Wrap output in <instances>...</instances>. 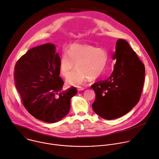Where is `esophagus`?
<instances>
[{"instance_id": "esophagus-1", "label": "esophagus", "mask_w": 159, "mask_h": 159, "mask_svg": "<svg viewBox=\"0 0 159 159\" xmlns=\"http://www.w3.org/2000/svg\"><path fill=\"white\" fill-rule=\"evenodd\" d=\"M77 90H79V91H81V90H84V87H77Z\"/></svg>"}]
</instances>
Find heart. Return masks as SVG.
<instances>
[{"label":"heart","mask_w":159,"mask_h":159,"mask_svg":"<svg viewBox=\"0 0 159 159\" xmlns=\"http://www.w3.org/2000/svg\"><path fill=\"white\" fill-rule=\"evenodd\" d=\"M108 61L107 51L90 44H72L60 59V71L67 78L77 66L78 69L67 79L69 84L78 86L87 80L99 78L104 72Z\"/></svg>","instance_id":"obj_1"}]
</instances>
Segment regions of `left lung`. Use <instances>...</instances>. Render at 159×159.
Returning a JSON list of instances; mask_svg holds the SVG:
<instances>
[{
    "label": "left lung",
    "instance_id": "obj_1",
    "mask_svg": "<svg viewBox=\"0 0 159 159\" xmlns=\"http://www.w3.org/2000/svg\"><path fill=\"white\" fill-rule=\"evenodd\" d=\"M112 58L116 63L111 76L91 85L96 93L93 109L100 117L107 120L124 116L137 105L145 72L144 65L124 39L116 41Z\"/></svg>",
    "mask_w": 159,
    "mask_h": 159
}]
</instances>
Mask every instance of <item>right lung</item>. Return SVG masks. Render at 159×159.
Here are the masks:
<instances>
[{
  "label": "right lung",
  "mask_w": 159,
  "mask_h": 159,
  "mask_svg": "<svg viewBox=\"0 0 159 159\" xmlns=\"http://www.w3.org/2000/svg\"><path fill=\"white\" fill-rule=\"evenodd\" d=\"M55 45L47 43L30 49L14 67V80L25 108L35 118L53 123L62 120L70 109L75 87L63 90L60 56Z\"/></svg>",
  "instance_id": "right-lung-1"
}]
</instances>
